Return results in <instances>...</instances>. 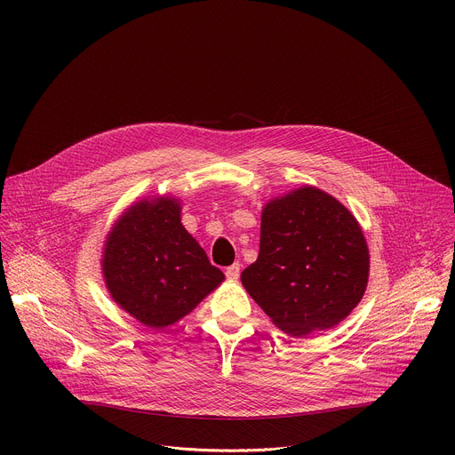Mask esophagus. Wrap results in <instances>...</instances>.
<instances>
[{
    "instance_id": "obj_1",
    "label": "esophagus",
    "mask_w": 455,
    "mask_h": 455,
    "mask_svg": "<svg viewBox=\"0 0 455 455\" xmlns=\"http://www.w3.org/2000/svg\"><path fill=\"white\" fill-rule=\"evenodd\" d=\"M239 272H241V268H239V265L235 263V265H232V267H228V268H227L225 275H227V279H230V281H235V279L239 277Z\"/></svg>"
}]
</instances>
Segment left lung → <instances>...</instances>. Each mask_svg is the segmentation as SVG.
Returning a JSON list of instances; mask_svg holds the SVG:
<instances>
[{
  "instance_id": "1",
  "label": "left lung",
  "mask_w": 455,
  "mask_h": 455,
  "mask_svg": "<svg viewBox=\"0 0 455 455\" xmlns=\"http://www.w3.org/2000/svg\"><path fill=\"white\" fill-rule=\"evenodd\" d=\"M367 279L369 248L356 218L315 187L265 205L257 261L241 274L250 297L291 337L337 326L362 300Z\"/></svg>"
}]
</instances>
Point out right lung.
<instances>
[{"label":"right lung","instance_id":"obj_1","mask_svg":"<svg viewBox=\"0 0 455 455\" xmlns=\"http://www.w3.org/2000/svg\"><path fill=\"white\" fill-rule=\"evenodd\" d=\"M174 198L140 200L108 234L102 274L111 299L162 330L196 307L225 275L181 225Z\"/></svg>","mask_w":455,"mask_h":455}]
</instances>
